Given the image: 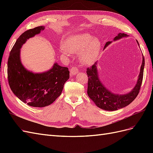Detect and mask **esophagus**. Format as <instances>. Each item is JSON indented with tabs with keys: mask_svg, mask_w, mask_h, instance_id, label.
<instances>
[{
	"mask_svg": "<svg viewBox=\"0 0 153 153\" xmlns=\"http://www.w3.org/2000/svg\"><path fill=\"white\" fill-rule=\"evenodd\" d=\"M78 71H79V69H78V68L76 66H73V67H71V69H70L71 75H76V73H78Z\"/></svg>",
	"mask_w": 153,
	"mask_h": 153,
	"instance_id": "obj_1",
	"label": "esophagus"
}]
</instances>
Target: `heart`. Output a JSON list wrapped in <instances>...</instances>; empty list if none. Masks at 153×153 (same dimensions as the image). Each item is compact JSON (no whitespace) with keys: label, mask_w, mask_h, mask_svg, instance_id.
Instances as JSON below:
<instances>
[{"label":"heart","mask_w":153,"mask_h":153,"mask_svg":"<svg viewBox=\"0 0 153 153\" xmlns=\"http://www.w3.org/2000/svg\"><path fill=\"white\" fill-rule=\"evenodd\" d=\"M101 43L97 38L88 33L73 34L60 46L61 52L68 55L69 53H80V61L85 65H89L98 56Z\"/></svg>","instance_id":"1"}]
</instances>
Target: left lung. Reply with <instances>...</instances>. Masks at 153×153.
<instances>
[{"label": "left lung", "instance_id": "obj_1", "mask_svg": "<svg viewBox=\"0 0 153 153\" xmlns=\"http://www.w3.org/2000/svg\"><path fill=\"white\" fill-rule=\"evenodd\" d=\"M126 36H128L126 34L119 33L116 37H115L114 40H117L123 38V37ZM110 43H111V41L106 42L104 48H106ZM144 64L145 60L143 56L140 72L135 87L129 93L119 95L112 93L101 84L98 78V74L96 68L97 62H96L92 66L87 68V75L88 76V96L97 106L103 110L114 111L125 107L126 106L130 104L137 98V96L139 93L143 80Z\"/></svg>", "mask_w": 153, "mask_h": 153}]
</instances>
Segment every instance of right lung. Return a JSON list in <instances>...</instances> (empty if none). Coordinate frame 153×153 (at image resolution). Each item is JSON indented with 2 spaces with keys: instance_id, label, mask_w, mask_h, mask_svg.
Masks as SVG:
<instances>
[{
  "instance_id": "1",
  "label": "right lung",
  "mask_w": 153,
  "mask_h": 153,
  "mask_svg": "<svg viewBox=\"0 0 153 153\" xmlns=\"http://www.w3.org/2000/svg\"><path fill=\"white\" fill-rule=\"evenodd\" d=\"M44 29L43 26H39L22 34L13 47L7 61V79L11 91L23 102L33 107H45L52 104L61 94L64 85L69 78L68 68L57 63L43 73L29 71L22 64V46Z\"/></svg>"
}]
</instances>
